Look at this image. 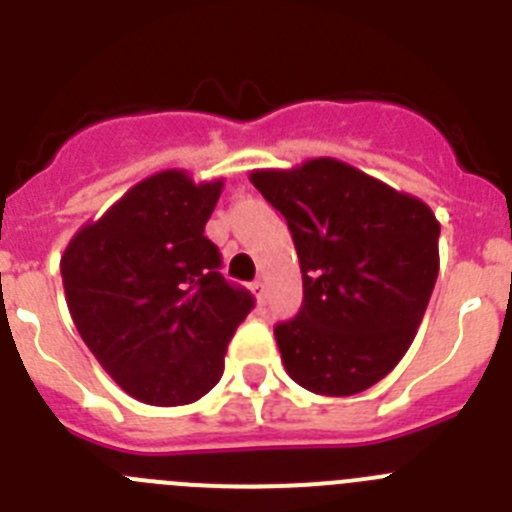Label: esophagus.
<instances>
[{
  "label": "esophagus",
  "instance_id": "obj_1",
  "mask_svg": "<svg viewBox=\"0 0 512 512\" xmlns=\"http://www.w3.org/2000/svg\"><path fill=\"white\" fill-rule=\"evenodd\" d=\"M253 295H256L259 305H264V302H266V282H264V279H256V282H253Z\"/></svg>",
  "mask_w": 512,
  "mask_h": 512
}]
</instances>
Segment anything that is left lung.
Listing matches in <instances>:
<instances>
[{"instance_id": "left-lung-1", "label": "left lung", "mask_w": 512, "mask_h": 512, "mask_svg": "<svg viewBox=\"0 0 512 512\" xmlns=\"http://www.w3.org/2000/svg\"><path fill=\"white\" fill-rule=\"evenodd\" d=\"M251 184L284 215L300 259L305 300L274 328L284 369L315 395L369 390L405 356L431 300L436 215L338 158L256 169Z\"/></svg>"}]
</instances>
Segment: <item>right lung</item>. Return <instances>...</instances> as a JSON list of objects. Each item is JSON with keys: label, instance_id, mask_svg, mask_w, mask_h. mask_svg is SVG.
<instances>
[{"label": "right lung", "instance_id": "obj_1", "mask_svg": "<svg viewBox=\"0 0 512 512\" xmlns=\"http://www.w3.org/2000/svg\"><path fill=\"white\" fill-rule=\"evenodd\" d=\"M223 179L148 176L81 225L61 256L66 305L102 369L135 400L189 405L220 382L253 297L220 274L205 225Z\"/></svg>", "mask_w": 512, "mask_h": 512}]
</instances>
